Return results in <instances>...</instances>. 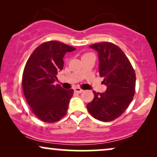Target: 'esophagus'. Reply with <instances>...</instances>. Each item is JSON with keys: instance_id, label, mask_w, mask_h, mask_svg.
Instances as JSON below:
<instances>
[{"instance_id": "1", "label": "esophagus", "mask_w": 157, "mask_h": 157, "mask_svg": "<svg viewBox=\"0 0 157 157\" xmlns=\"http://www.w3.org/2000/svg\"><path fill=\"white\" fill-rule=\"evenodd\" d=\"M74 90H75V92H77V93H82V91H83V90L80 89V88H77V87L75 88V89H74Z\"/></svg>"}]
</instances>
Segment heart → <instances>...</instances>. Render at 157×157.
<instances>
[{
  "label": "heart",
  "mask_w": 157,
  "mask_h": 157,
  "mask_svg": "<svg viewBox=\"0 0 157 157\" xmlns=\"http://www.w3.org/2000/svg\"><path fill=\"white\" fill-rule=\"evenodd\" d=\"M89 55V54H86V55H84L83 56H82V57H84V56H86V55Z\"/></svg>",
  "instance_id": "b5f03b06"
}]
</instances>
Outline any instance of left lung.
Wrapping results in <instances>:
<instances>
[{"label": "left lung", "mask_w": 157, "mask_h": 157, "mask_svg": "<svg viewBox=\"0 0 157 157\" xmlns=\"http://www.w3.org/2000/svg\"><path fill=\"white\" fill-rule=\"evenodd\" d=\"M98 53L99 73L107 89L104 93L93 91V100L88 111L94 118L110 122L118 118L132 101L135 94L136 75L130 61L120 47L109 42L89 46Z\"/></svg>", "instance_id": "1"}]
</instances>
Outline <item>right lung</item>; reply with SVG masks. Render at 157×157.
I'll list each match as a JSON object with an SVG mask.
<instances>
[{"instance_id": "right-lung-1", "label": "right lung", "mask_w": 157, "mask_h": 157, "mask_svg": "<svg viewBox=\"0 0 157 157\" xmlns=\"http://www.w3.org/2000/svg\"><path fill=\"white\" fill-rule=\"evenodd\" d=\"M75 49L59 41H48L36 48L27 60L22 78L23 93L34 114L45 122L58 121L67 113L74 90L63 89L55 82L63 68L66 53Z\"/></svg>"}]
</instances>
